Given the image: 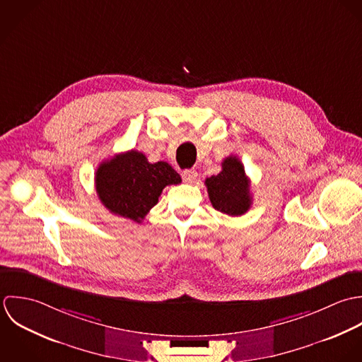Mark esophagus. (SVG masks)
<instances>
[{
	"label": "esophagus",
	"mask_w": 362,
	"mask_h": 362,
	"mask_svg": "<svg viewBox=\"0 0 362 362\" xmlns=\"http://www.w3.org/2000/svg\"><path fill=\"white\" fill-rule=\"evenodd\" d=\"M182 177L187 183H194L197 179V172L194 169H186L182 172Z\"/></svg>",
	"instance_id": "34e87169"
}]
</instances>
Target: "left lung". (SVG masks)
<instances>
[{
	"mask_svg": "<svg viewBox=\"0 0 362 362\" xmlns=\"http://www.w3.org/2000/svg\"><path fill=\"white\" fill-rule=\"evenodd\" d=\"M213 207L228 216L245 214L252 206L250 180L239 158L228 156L222 162V170L206 179Z\"/></svg>",
	"mask_w": 362,
	"mask_h": 362,
	"instance_id": "left-lung-1",
	"label": "left lung"
}]
</instances>
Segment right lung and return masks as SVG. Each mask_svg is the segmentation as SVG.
Returning a JSON list of instances; mask_svg holds the SVG:
<instances>
[{"instance_id":"obj_1","label":"right lung","mask_w":362,"mask_h":362,"mask_svg":"<svg viewBox=\"0 0 362 362\" xmlns=\"http://www.w3.org/2000/svg\"><path fill=\"white\" fill-rule=\"evenodd\" d=\"M182 182L166 162L149 163L143 152L127 151L102 162L95 175L100 203L115 216L141 222L162 190Z\"/></svg>"}]
</instances>
